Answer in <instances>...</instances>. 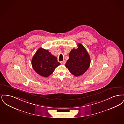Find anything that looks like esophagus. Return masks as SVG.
Returning <instances> with one entry per match:
<instances>
[{"mask_svg":"<svg viewBox=\"0 0 124 124\" xmlns=\"http://www.w3.org/2000/svg\"><path fill=\"white\" fill-rule=\"evenodd\" d=\"M60 63L62 65H65V64L66 63V61H65V60H63V61H60Z\"/></svg>","mask_w":124,"mask_h":124,"instance_id":"obj_1","label":"esophagus"}]
</instances>
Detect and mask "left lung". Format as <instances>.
<instances>
[{"instance_id": "1", "label": "left lung", "mask_w": 124, "mask_h": 124, "mask_svg": "<svg viewBox=\"0 0 124 124\" xmlns=\"http://www.w3.org/2000/svg\"><path fill=\"white\" fill-rule=\"evenodd\" d=\"M69 57L65 66L75 76H80L88 70L90 65V57L81 44H78L77 49L73 48L71 50Z\"/></svg>"}]
</instances>
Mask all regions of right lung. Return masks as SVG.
Segmentation results:
<instances>
[{"label":"right lung","mask_w":124,"mask_h":124,"mask_svg":"<svg viewBox=\"0 0 124 124\" xmlns=\"http://www.w3.org/2000/svg\"><path fill=\"white\" fill-rule=\"evenodd\" d=\"M32 66L36 72L42 77H47L60 65L57 58L47 50L40 48L31 60Z\"/></svg>","instance_id":"obj_1"}]
</instances>
